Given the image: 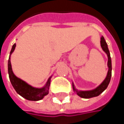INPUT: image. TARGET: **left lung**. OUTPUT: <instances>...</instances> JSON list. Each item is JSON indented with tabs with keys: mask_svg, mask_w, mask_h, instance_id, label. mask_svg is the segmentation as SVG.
I'll use <instances>...</instances> for the list:
<instances>
[{
	"mask_svg": "<svg viewBox=\"0 0 124 124\" xmlns=\"http://www.w3.org/2000/svg\"><path fill=\"white\" fill-rule=\"evenodd\" d=\"M101 46L103 49V50L107 54L108 56V71L107 73V76L106 78V79L103 80V82L99 85L96 88H95L94 90H86V91H81V90H78L75 88V87L74 85V84L72 83V88L73 90L76 92V93L81 98H93V97H96L98 95H99L101 93H102L108 85L110 80H111V70H112V65H111V56H110V52L108 48V45L107 43L105 41V39L103 37L101 38Z\"/></svg>",
	"mask_w": 124,
	"mask_h": 124,
	"instance_id": "1",
	"label": "left lung"
}]
</instances>
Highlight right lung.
<instances>
[{
  "mask_svg": "<svg viewBox=\"0 0 124 124\" xmlns=\"http://www.w3.org/2000/svg\"><path fill=\"white\" fill-rule=\"evenodd\" d=\"M15 48H16V44L13 45L11 51L10 52L8 62V70L9 79L13 88L15 89V90L16 91L18 94H19L21 96L26 98V100L33 101L41 100L45 95H46L49 93V88L50 85V81H51L52 77H50L48 79L45 86L41 88H37V87L31 86L30 85H29L23 80L17 78L13 72L11 64V54L14 51Z\"/></svg>",
  "mask_w": 124,
  "mask_h": 124,
  "instance_id": "obj_1",
  "label": "right lung"
}]
</instances>
